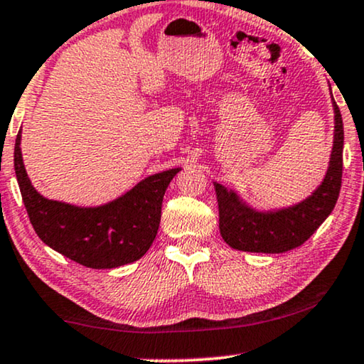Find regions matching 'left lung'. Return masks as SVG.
Instances as JSON below:
<instances>
[{"label":"left lung","instance_id":"left-lung-1","mask_svg":"<svg viewBox=\"0 0 364 364\" xmlns=\"http://www.w3.org/2000/svg\"><path fill=\"white\" fill-rule=\"evenodd\" d=\"M335 109V142L330 167L321 186L305 200L277 212H257L233 191L213 183L218 202V227L232 248L255 253H283L305 243L336 205L343 176V119Z\"/></svg>","mask_w":364,"mask_h":364}]
</instances>
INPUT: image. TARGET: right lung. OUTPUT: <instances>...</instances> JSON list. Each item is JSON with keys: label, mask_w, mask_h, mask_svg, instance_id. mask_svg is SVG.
Instances as JSON below:
<instances>
[{"label": "right lung", "mask_w": 364, "mask_h": 364, "mask_svg": "<svg viewBox=\"0 0 364 364\" xmlns=\"http://www.w3.org/2000/svg\"><path fill=\"white\" fill-rule=\"evenodd\" d=\"M19 144L21 131L14 144V171L29 222L48 247L87 268L126 265L151 248L161 223L164 193L181 168L154 173L106 205L76 207L36 192Z\"/></svg>", "instance_id": "right-lung-1"}]
</instances>
